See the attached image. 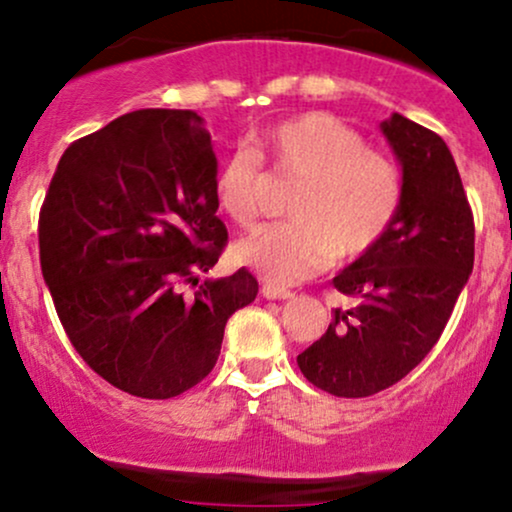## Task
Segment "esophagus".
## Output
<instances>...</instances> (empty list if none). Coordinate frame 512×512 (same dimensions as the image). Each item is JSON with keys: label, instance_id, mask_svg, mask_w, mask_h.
Returning <instances> with one entry per match:
<instances>
[{"label": "esophagus", "instance_id": "esophagus-1", "mask_svg": "<svg viewBox=\"0 0 512 512\" xmlns=\"http://www.w3.org/2000/svg\"><path fill=\"white\" fill-rule=\"evenodd\" d=\"M262 296L267 298V301H291V298H296V293L279 289V286H272V284H264L262 286Z\"/></svg>", "mask_w": 512, "mask_h": 512}]
</instances>
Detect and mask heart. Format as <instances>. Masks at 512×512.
Returning <instances> with one entry per match:
<instances>
[{
	"label": "heart",
	"instance_id": "1",
	"mask_svg": "<svg viewBox=\"0 0 512 512\" xmlns=\"http://www.w3.org/2000/svg\"><path fill=\"white\" fill-rule=\"evenodd\" d=\"M267 161L298 180L289 221L257 228L236 245V260L272 284L289 286L380 243L404 202V175L390 154L366 146L363 134L330 113H305L269 127L257 149L236 146L214 178L216 199L236 226L257 221L267 190Z\"/></svg>",
	"mask_w": 512,
	"mask_h": 512
}]
</instances>
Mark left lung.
Returning a JSON list of instances; mask_svg holds the SVG:
<instances>
[{
	"label": "left lung",
	"instance_id": "obj_1",
	"mask_svg": "<svg viewBox=\"0 0 512 512\" xmlns=\"http://www.w3.org/2000/svg\"><path fill=\"white\" fill-rule=\"evenodd\" d=\"M383 134L402 163V209L380 243L334 276L354 308H334L327 332L298 354L305 378L334 397H370L419 366L474 267V216L448 146L399 113Z\"/></svg>",
	"mask_w": 512,
	"mask_h": 512
}]
</instances>
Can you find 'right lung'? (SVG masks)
<instances>
[{
    "instance_id": "right-lung-1",
    "label": "right lung",
    "mask_w": 512,
    "mask_h": 512,
    "mask_svg": "<svg viewBox=\"0 0 512 512\" xmlns=\"http://www.w3.org/2000/svg\"><path fill=\"white\" fill-rule=\"evenodd\" d=\"M195 110H134L67 146L40 207V269L79 356L117 390L170 399L216 366L255 301L248 269L199 284L228 231Z\"/></svg>"
}]
</instances>
